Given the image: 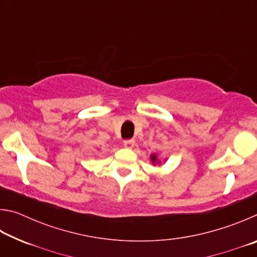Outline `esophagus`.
I'll use <instances>...</instances> for the list:
<instances>
[{"label": "esophagus", "instance_id": "1", "mask_svg": "<svg viewBox=\"0 0 257 257\" xmlns=\"http://www.w3.org/2000/svg\"><path fill=\"white\" fill-rule=\"evenodd\" d=\"M124 146L127 147V149H133L135 146V139H127V141H124Z\"/></svg>", "mask_w": 257, "mask_h": 257}]
</instances>
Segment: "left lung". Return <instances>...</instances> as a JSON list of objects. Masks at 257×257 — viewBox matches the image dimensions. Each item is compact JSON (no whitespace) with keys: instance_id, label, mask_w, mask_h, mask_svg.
Returning a JSON list of instances; mask_svg holds the SVG:
<instances>
[{"instance_id":"1","label":"left lung","mask_w":257,"mask_h":257,"mask_svg":"<svg viewBox=\"0 0 257 257\" xmlns=\"http://www.w3.org/2000/svg\"><path fill=\"white\" fill-rule=\"evenodd\" d=\"M150 160H151V162H152V164H153V165L160 164V160L158 159V155H156V154H151Z\"/></svg>"}]
</instances>
